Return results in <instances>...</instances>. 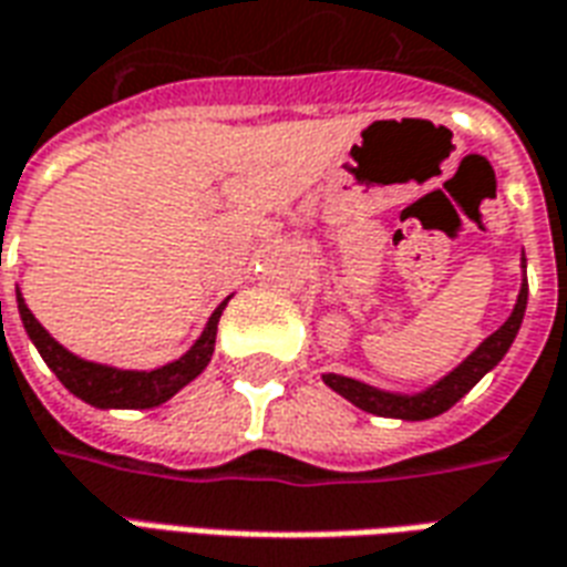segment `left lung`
Wrapping results in <instances>:
<instances>
[{"instance_id": "1", "label": "left lung", "mask_w": 567, "mask_h": 567, "mask_svg": "<svg viewBox=\"0 0 567 567\" xmlns=\"http://www.w3.org/2000/svg\"><path fill=\"white\" fill-rule=\"evenodd\" d=\"M525 303H528V282H523V288H519V297H516V307H513L511 319L504 321L492 337H486L483 343L476 346V352H471V355L464 358L462 364L452 370L450 377H443L440 382H434V385L425 389V392H419V394L380 392V389H373V385L349 380V377H337V373H324V382H328L337 394H343L346 401H352L358 410L373 413V416L410 419V422H419V419H434L440 416V413H446L452 404H458L464 394L471 392L476 382L483 380L488 370L495 368L501 358L507 355V349H511V343L516 340V331H519V324H523Z\"/></svg>"}]
</instances>
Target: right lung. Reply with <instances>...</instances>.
Instances as JSON below:
<instances>
[{
  "mask_svg": "<svg viewBox=\"0 0 567 567\" xmlns=\"http://www.w3.org/2000/svg\"><path fill=\"white\" fill-rule=\"evenodd\" d=\"M227 307L224 300L221 307L212 312L206 331L199 333V340L185 355L157 370H117L105 368V364H93L84 358L72 355L63 346L56 343L51 333L44 331L39 319L32 316L30 307L23 303V297L18 291V309L23 328L30 333V340L39 349V355L44 358V364L54 370L56 380L66 385L69 392L87 401L91 406L100 410H148V406H161L163 401H169L175 392H182L187 382L197 380L199 373L209 364L212 352H215V331H218V319H221V309Z\"/></svg>",
  "mask_w": 567,
  "mask_h": 567,
  "instance_id": "obj_1",
  "label": "right lung"
}]
</instances>
